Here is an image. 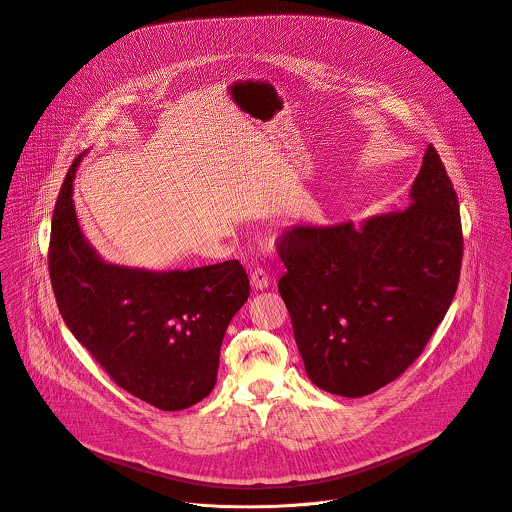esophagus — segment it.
Instances as JSON below:
<instances>
[{
    "mask_svg": "<svg viewBox=\"0 0 512 512\" xmlns=\"http://www.w3.org/2000/svg\"><path fill=\"white\" fill-rule=\"evenodd\" d=\"M250 284H252V288L254 290H266L268 286H270V276L266 274V270H254V272H250Z\"/></svg>",
    "mask_w": 512,
    "mask_h": 512,
    "instance_id": "34e87169",
    "label": "esophagus"
}]
</instances>
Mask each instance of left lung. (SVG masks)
Listing matches in <instances>:
<instances>
[{"mask_svg":"<svg viewBox=\"0 0 512 512\" xmlns=\"http://www.w3.org/2000/svg\"><path fill=\"white\" fill-rule=\"evenodd\" d=\"M278 252V290L309 380L359 398L412 365L457 290L459 203L434 146L410 189V207L339 224H293Z\"/></svg>","mask_w":512,"mask_h":512,"instance_id":"left-lung-1","label":"left lung"}]
</instances>
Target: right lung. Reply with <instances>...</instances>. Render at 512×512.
I'll list each match as a JSON object with an SVG mask.
<instances>
[{"mask_svg": "<svg viewBox=\"0 0 512 512\" xmlns=\"http://www.w3.org/2000/svg\"><path fill=\"white\" fill-rule=\"evenodd\" d=\"M80 159L51 224L49 274L59 311L118 386L165 412L189 408L217 384L220 345L250 295L248 276L238 260L161 272L106 262L76 217Z\"/></svg>", "mask_w": 512, "mask_h": 512, "instance_id": "right-lung-1", "label": "right lung"}]
</instances>
